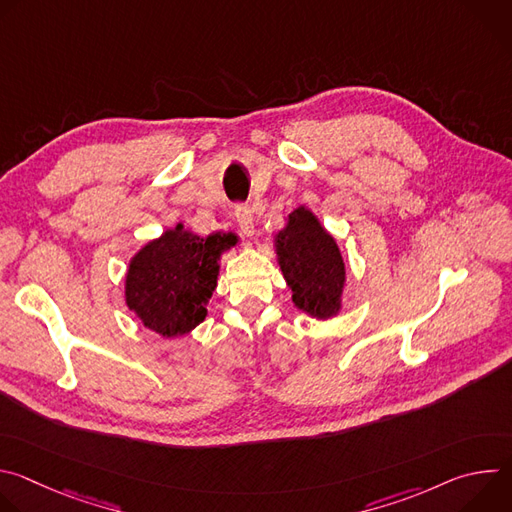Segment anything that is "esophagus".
<instances>
[{
	"mask_svg": "<svg viewBox=\"0 0 512 512\" xmlns=\"http://www.w3.org/2000/svg\"><path fill=\"white\" fill-rule=\"evenodd\" d=\"M235 221H237L243 235H247V237L255 235V221H253V212H251L249 206H237L235 208Z\"/></svg>",
	"mask_w": 512,
	"mask_h": 512,
	"instance_id": "34e87169",
	"label": "esophagus"
}]
</instances>
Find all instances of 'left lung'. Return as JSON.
I'll return each instance as SVG.
<instances>
[{
	"label": "left lung",
	"instance_id": "obj_1",
	"mask_svg": "<svg viewBox=\"0 0 512 512\" xmlns=\"http://www.w3.org/2000/svg\"><path fill=\"white\" fill-rule=\"evenodd\" d=\"M275 253L296 308L316 320L334 318L342 308L346 269L334 237L310 208L287 216L275 235Z\"/></svg>",
	"mask_w": 512,
	"mask_h": 512
}]
</instances>
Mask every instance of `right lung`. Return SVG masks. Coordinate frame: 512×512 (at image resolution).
<instances>
[{
    "mask_svg": "<svg viewBox=\"0 0 512 512\" xmlns=\"http://www.w3.org/2000/svg\"><path fill=\"white\" fill-rule=\"evenodd\" d=\"M237 241L233 233L198 237L182 225L168 229L131 257L125 275L127 308L164 338L188 334L206 318L218 259Z\"/></svg>",
    "mask_w": 512,
    "mask_h": 512,
    "instance_id": "add662e5",
    "label": "right lung"
}]
</instances>
